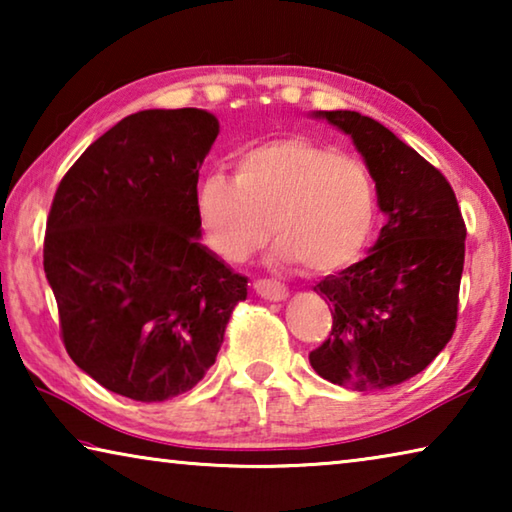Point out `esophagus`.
I'll return each mask as SVG.
<instances>
[{"instance_id":"1","label":"esophagus","mask_w":512,"mask_h":512,"mask_svg":"<svg viewBox=\"0 0 512 512\" xmlns=\"http://www.w3.org/2000/svg\"><path fill=\"white\" fill-rule=\"evenodd\" d=\"M253 289H255L257 296H262L264 300H273V302L284 300L289 296L287 287H284V284H280V282H275V280H257L253 284Z\"/></svg>"}]
</instances>
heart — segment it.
<instances>
[{
  "instance_id": "obj_1",
  "label": "heart",
  "mask_w": 512,
  "mask_h": 512,
  "mask_svg": "<svg viewBox=\"0 0 512 512\" xmlns=\"http://www.w3.org/2000/svg\"><path fill=\"white\" fill-rule=\"evenodd\" d=\"M198 221L223 259L244 262L275 232V257L327 273L354 262L375 228V185L352 155L307 137L248 146L237 176L212 171L196 189Z\"/></svg>"
}]
</instances>
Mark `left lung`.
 Returning a JSON list of instances; mask_svg holds the SVG:
<instances>
[{"mask_svg": "<svg viewBox=\"0 0 512 512\" xmlns=\"http://www.w3.org/2000/svg\"><path fill=\"white\" fill-rule=\"evenodd\" d=\"M316 117L352 137L388 221L366 259L314 287L334 320L309 363L332 384L384 391L422 372L452 339L465 221L443 173L379 121L354 110Z\"/></svg>", "mask_w": 512, "mask_h": 512, "instance_id": "left-lung-1", "label": "left lung"}]
</instances>
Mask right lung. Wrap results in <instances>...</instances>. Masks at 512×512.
<instances>
[{
    "label": "right lung",
    "mask_w": 512,
    "mask_h": 512,
    "mask_svg": "<svg viewBox=\"0 0 512 512\" xmlns=\"http://www.w3.org/2000/svg\"><path fill=\"white\" fill-rule=\"evenodd\" d=\"M216 135L219 121L198 108L128 115L72 164L47 216L65 350L135 402L194 388L246 300V277L198 241V169Z\"/></svg>",
    "instance_id": "obj_1"
}]
</instances>
